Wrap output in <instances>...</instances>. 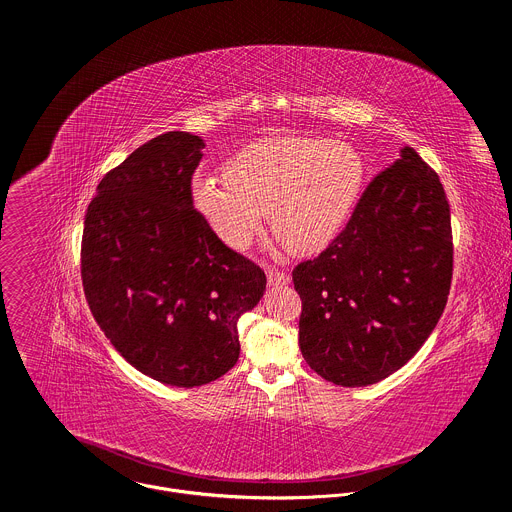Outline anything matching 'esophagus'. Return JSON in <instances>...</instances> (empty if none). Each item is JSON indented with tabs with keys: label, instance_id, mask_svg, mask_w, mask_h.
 Masks as SVG:
<instances>
[{
	"label": "esophagus",
	"instance_id": "esophagus-1",
	"mask_svg": "<svg viewBox=\"0 0 512 512\" xmlns=\"http://www.w3.org/2000/svg\"><path fill=\"white\" fill-rule=\"evenodd\" d=\"M265 273H267L269 285H283V283L289 281V275H287V273H283V271H279V269H275V267H271V265L265 267Z\"/></svg>",
	"mask_w": 512,
	"mask_h": 512
}]
</instances>
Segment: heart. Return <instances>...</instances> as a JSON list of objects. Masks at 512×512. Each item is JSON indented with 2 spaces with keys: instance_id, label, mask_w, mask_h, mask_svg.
Masks as SVG:
<instances>
[{
  "instance_id": "heart-1",
  "label": "heart",
  "mask_w": 512,
  "mask_h": 512,
  "mask_svg": "<svg viewBox=\"0 0 512 512\" xmlns=\"http://www.w3.org/2000/svg\"><path fill=\"white\" fill-rule=\"evenodd\" d=\"M362 180V160L344 141L271 137L237 154L227 176H196L192 202L212 233L235 249L249 245L271 210L277 239L306 255L338 235Z\"/></svg>"
}]
</instances>
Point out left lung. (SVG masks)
<instances>
[{"instance_id": "1", "label": "left lung", "mask_w": 512, "mask_h": 512, "mask_svg": "<svg viewBox=\"0 0 512 512\" xmlns=\"http://www.w3.org/2000/svg\"><path fill=\"white\" fill-rule=\"evenodd\" d=\"M452 261L444 186L403 148L332 245L294 269L310 369L340 387H367L399 371L446 308Z\"/></svg>"}]
</instances>
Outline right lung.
<instances>
[{
	"mask_svg": "<svg viewBox=\"0 0 512 512\" xmlns=\"http://www.w3.org/2000/svg\"><path fill=\"white\" fill-rule=\"evenodd\" d=\"M202 148L198 135L168 131L125 158L97 186L81 249L85 296L109 342L139 373L184 389L235 367L237 322L267 283L192 206Z\"/></svg>",
	"mask_w": 512,
	"mask_h": 512,
	"instance_id": "1",
	"label": "right lung"
}]
</instances>
